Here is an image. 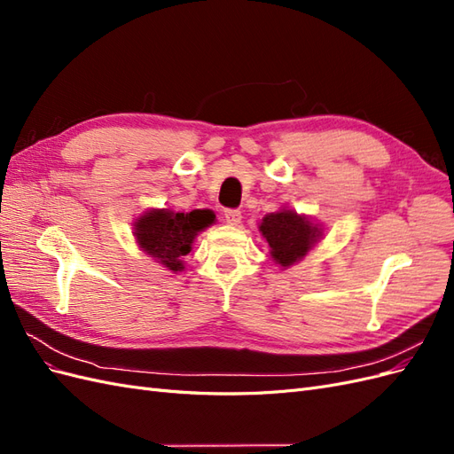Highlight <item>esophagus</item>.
<instances>
[{
    "instance_id": "34e87169",
    "label": "esophagus",
    "mask_w": 454,
    "mask_h": 454,
    "mask_svg": "<svg viewBox=\"0 0 454 454\" xmlns=\"http://www.w3.org/2000/svg\"><path fill=\"white\" fill-rule=\"evenodd\" d=\"M240 219H242V214L239 210H227L225 212V222L229 225H239Z\"/></svg>"
}]
</instances>
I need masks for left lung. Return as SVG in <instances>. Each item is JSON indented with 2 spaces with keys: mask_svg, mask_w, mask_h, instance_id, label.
<instances>
[{
  "mask_svg": "<svg viewBox=\"0 0 454 454\" xmlns=\"http://www.w3.org/2000/svg\"><path fill=\"white\" fill-rule=\"evenodd\" d=\"M259 232L269 244L270 259L280 269H290L307 257L314 246L324 239V227L312 217L297 214L280 206V210L267 214L259 223Z\"/></svg>",
  "mask_w": 454,
  "mask_h": 454,
  "instance_id": "1",
  "label": "left lung"
}]
</instances>
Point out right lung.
Returning <instances> with one entry per match:
<instances>
[{
    "label": "right lung",
    "instance_id": "right-lung-1",
    "mask_svg": "<svg viewBox=\"0 0 454 454\" xmlns=\"http://www.w3.org/2000/svg\"><path fill=\"white\" fill-rule=\"evenodd\" d=\"M215 223V214L208 208L176 212L170 208H149L132 223L134 240L155 263L177 274L185 270L184 257L193 250L199 232Z\"/></svg>",
    "mask_w": 454,
    "mask_h": 454
}]
</instances>
